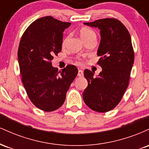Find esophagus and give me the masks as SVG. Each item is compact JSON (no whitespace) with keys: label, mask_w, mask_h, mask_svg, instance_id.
Wrapping results in <instances>:
<instances>
[{"label":"esophagus","mask_w":149,"mask_h":149,"mask_svg":"<svg viewBox=\"0 0 149 149\" xmlns=\"http://www.w3.org/2000/svg\"><path fill=\"white\" fill-rule=\"evenodd\" d=\"M78 76L79 77H83V70H78Z\"/></svg>","instance_id":"esophagus-1"}]
</instances>
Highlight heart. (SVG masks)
I'll list each match as a JSON object with an SVG mask.
<instances>
[{"instance_id":"b5f03b06","label":"heart","mask_w":149,"mask_h":149,"mask_svg":"<svg viewBox=\"0 0 149 149\" xmlns=\"http://www.w3.org/2000/svg\"><path fill=\"white\" fill-rule=\"evenodd\" d=\"M80 37L82 38V39H83L84 41L87 40L89 38H90L96 36V34H95V31H92V29H90L87 28V27H84V28H82L81 29H80ZM67 39L68 37H66V38H64V40H63V45H64L66 44V41H67Z\"/></svg>"}]
</instances>
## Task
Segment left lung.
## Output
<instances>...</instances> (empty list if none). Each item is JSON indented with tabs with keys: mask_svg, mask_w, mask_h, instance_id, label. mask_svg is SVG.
<instances>
[{
	"mask_svg": "<svg viewBox=\"0 0 149 149\" xmlns=\"http://www.w3.org/2000/svg\"><path fill=\"white\" fill-rule=\"evenodd\" d=\"M84 24L100 30L97 64L102 71L96 78L90 70L84 71L88 85L83 93V100L92 110L107 112L119 104L129 84L134 59L131 37L117 19H102Z\"/></svg>",
	"mask_w": 149,
	"mask_h": 149,
	"instance_id": "8db88e82",
	"label": "left lung"
}]
</instances>
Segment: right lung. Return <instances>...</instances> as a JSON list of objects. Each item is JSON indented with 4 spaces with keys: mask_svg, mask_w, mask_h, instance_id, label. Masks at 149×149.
Wrapping results in <instances>:
<instances>
[{
    "mask_svg": "<svg viewBox=\"0 0 149 149\" xmlns=\"http://www.w3.org/2000/svg\"><path fill=\"white\" fill-rule=\"evenodd\" d=\"M70 25L43 17L31 24L20 40L17 55L22 83L32 103L44 111L61 107L78 74L74 65L59 71L51 62L53 56L61 51L63 32Z\"/></svg>",
    "mask_w": 149,
    "mask_h": 149,
    "instance_id": "1",
    "label": "right lung"
}]
</instances>
